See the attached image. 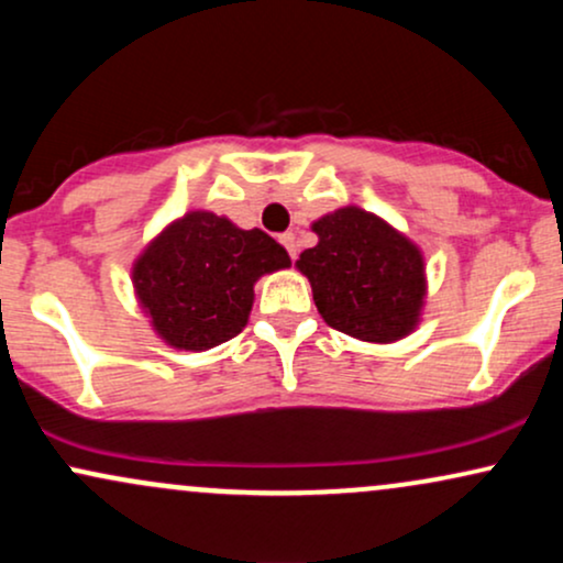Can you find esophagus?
I'll use <instances>...</instances> for the list:
<instances>
[{"mask_svg": "<svg viewBox=\"0 0 563 563\" xmlns=\"http://www.w3.org/2000/svg\"><path fill=\"white\" fill-rule=\"evenodd\" d=\"M280 243L286 245V251L290 254V260H296V256H299V245H296L294 232H283V235H280Z\"/></svg>", "mask_w": 563, "mask_h": 563, "instance_id": "34e87169", "label": "esophagus"}]
</instances>
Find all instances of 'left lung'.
Returning <instances> with one entry per match:
<instances>
[{
	"instance_id": "obj_1",
	"label": "left lung",
	"mask_w": 563,
	"mask_h": 563,
	"mask_svg": "<svg viewBox=\"0 0 563 563\" xmlns=\"http://www.w3.org/2000/svg\"><path fill=\"white\" fill-rule=\"evenodd\" d=\"M312 230L320 241L296 267L312 283L322 320L376 344L410 333L426 296L421 251L357 206L322 217Z\"/></svg>"
}]
</instances>
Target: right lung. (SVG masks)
Listing matches in <instances>:
<instances>
[{"mask_svg":"<svg viewBox=\"0 0 563 563\" xmlns=\"http://www.w3.org/2000/svg\"><path fill=\"white\" fill-rule=\"evenodd\" d=\"M288 264L286 249L267 232L190 211L147 245L132 277L161 339L200 352L241 333L254 283Z\"/></svg>","mask_w":563,"mask_h":563,"instance_id":"1","label":"right lung"}]
</instances>
